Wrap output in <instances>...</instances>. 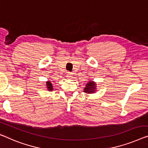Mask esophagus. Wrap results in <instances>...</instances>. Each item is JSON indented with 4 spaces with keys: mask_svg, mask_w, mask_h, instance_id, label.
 <instances>
[{
    "mask_svg": "<svg viewBox=\"0 0 148 148\" xmlns=\"http://www.w3.org/2000/svg\"><path fill=\"white\" fill-rule=\"evenodd\" d=\"M72 76H73V75H72V72H68V74H66V77H67V78H72Z\"/></svg>",
    "mask_w": 148,
    "mask_h": 148,
    "instance_id": "esophagus-1",
    "label": "esophagus"
}]
</instances>
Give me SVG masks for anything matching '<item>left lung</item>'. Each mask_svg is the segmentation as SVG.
<instances>
[{"mask_svg":"<svg viewBox=\"0 0 148 148\" xmlns=\"http://www.w3.org/2000/svg\"><path fill=\"white\" fill-rule=\"evenodd\" d=\"M96 83L94 82L93 81H90L88 82L86 87L84 90V92H86L87 94H91L94 93V92L96 91Z\"/></svg>","mask_w":148,"mask_h":148,"instance_id":"1","label":"left lung"}]
</instances>
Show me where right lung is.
<instances>
[{
  "label": "right lung",
  "instance_id": "1",
  "mask_svg": "<svg viewBox=\"0 0 148 148\" xmlns=\"http://www.w3.org/2000/svg\"><path fill=\"white\" fill-rule=\"evenodd\" d=\"M46 86H47L48 90H50V91H52V90H53L52 83L50 82H46Z\"/></svg>",
  "mask_w": 148,
  "mask_h": 148
}]
</instances>
